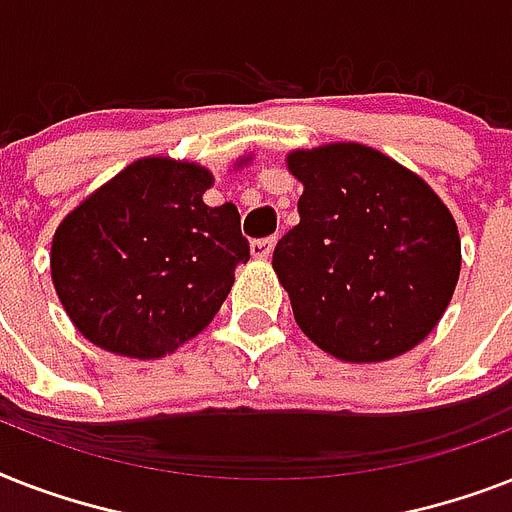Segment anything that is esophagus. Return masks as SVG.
<instances>
[{"label": "esophagus", "mask_w": 512, "mask_h": 512, "mask_svg": "<svg viewBox=\"0 0 512 512\" xmlns=\"http://www.w3.org/2000/svg\"><path fill=\"white\" fill-rule=\"evenodd\" d=\"M273 247H276V239H257L249 244V252H252V257H255V260H268L273 252Z\"/></svg>", "instance_id": "obj_1"}]
</instances>
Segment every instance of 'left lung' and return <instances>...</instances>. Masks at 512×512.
Masks as SVG:
<instances>
[{
    "label": "left lung",
    "mask_w": 512,
    "mask_h": 512,
    "mask_svg": "<svg viewBox=\"0 0 512 512\" xmlns=\"http://www.w3.org/2000/svg\"><path fill=\"white\" fill-rule=\"evenodd\" d=\"M300 223L273 271L297 327L350 364L404 356L436 329L460 279L457 223L417 172L361 143L287 154Z\"/></svg>",
    "instance_id": "8db88e82"
}]
</instances>
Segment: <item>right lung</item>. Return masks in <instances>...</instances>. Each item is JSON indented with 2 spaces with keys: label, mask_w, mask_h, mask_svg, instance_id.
<instances>
[{
  "label": "right lung",
  "mask_w": 512,
  "mask_h": 512,
  "mask_svg": "<svg viewBox=\"0 0 512 512\" xmlns=\"http://www.w3.org/2000/svg\"><path fill=\"white\" fill-rule=\"evenodd\" d=\"M212 183L196 162L143 156L60 220L52 284L84 340L154 361L209 327L249 260L239 209L204 204Z\"/></svg>",
  "instance_id": "obj_1"
}]
</instances>
